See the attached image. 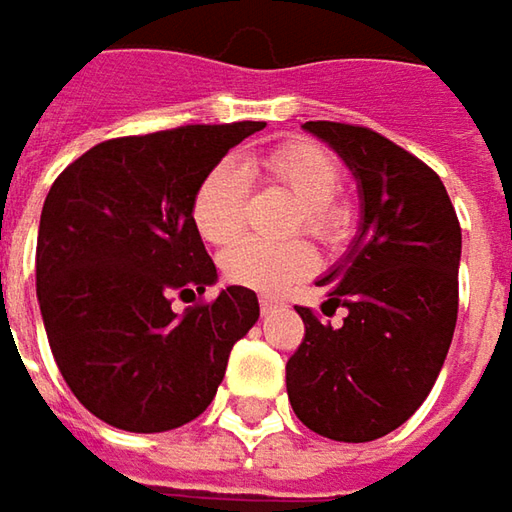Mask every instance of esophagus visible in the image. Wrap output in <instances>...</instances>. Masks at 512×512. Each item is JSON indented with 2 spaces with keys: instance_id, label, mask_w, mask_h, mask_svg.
<instances>
[{
  "instance_id": "1",
  "label": "esophagus",
  "mask_w": 512,
  "mask_h": 512,
  "mask_svg": "<svg viewBox=\"0 0 512 512\" xmlns=\"http://www.w3.org/2000/svg\"><path fill=\"white\" fill-rule=\"evenodd\" d=\"M280 306H283V303H280L277 297H269V294H260V311H263V314H272V311H277V309H280Z\"/></svg>"
}]
</instances>
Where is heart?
I'll return each mask as SVG.
<instances>
[{
  "instance_id": "1",
  "label": "heart",
  "mask_w": 512,
  "mask_h": 512,
  "mask_svg": "<svg viewBox=\"0 0 512 512\" xmlns=\"http://www.w3.org/2000/svg\"><path fill=\"white\" fill-rule=\"evenodd\" d=\"M263 175L286 189L297 201L294 229L303 226L320 240H337L348 226V209L337 201L340 167L323 147L311 141H291L272 150L260 161ZM246 203V169L238 161H221L203 175L192 198V223L206 243L226 246L243 229ZM317 257L306 240H286L277 246L240 240L221 255V272L229 283L255 291L286 289L306 277Z\"/></svg>"
}]
</instances>
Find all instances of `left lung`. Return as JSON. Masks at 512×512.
<instances>
[{
  "label": "left lung",
  "instance_id": "1",
  "mask_svg": "<svg viewBox=\"0 0 512 512\" xmlns=\"http://www.w3.org/2000/svg\"><path fill=\"white\" fill-rule=\"evenodd\" d=\"M354 172L360 232L317 280L343 326L297 306L306 337L286 362L297 419L334 442L397 431L431 394L459 311L462 229L428 164L368 127L306 121Z\"/></svg>",
  "mask_w": 512,
  "mask_h": 512
}]
</instances>
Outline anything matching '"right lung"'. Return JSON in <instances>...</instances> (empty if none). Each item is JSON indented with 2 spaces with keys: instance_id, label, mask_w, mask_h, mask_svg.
I'll return each mask as SVG.
<instances>
[{
  "instance_id": "add662e5",
  "label": "right lung",
  "mask_w": 512,
  "mask_h": 512,
  "mask_svg": "<svg viewBox=\"0 0 512 512\" xmlns=\"http://www.w3.org/2000/svg\"><path fill=\"white\" fill-rule=\"evenodd\" d=\"M263 121L192 124L96 144L53 181L36 240V297L64 382L101 422L181 428L223 382L260 317L257 294L215 286L192 223L203 175ZM196 303L178 315L174 297Z\"/></svg>"
}]
</instances>
